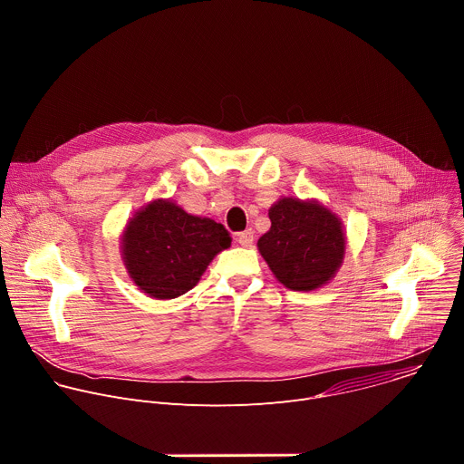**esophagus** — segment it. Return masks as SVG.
Returning <instances> with one entry per match:
<instances>
[{"instance_id":"esophagus-1","label":"esophagus","mask_w":464,"mask_h":464,"mask_svg":"<svg viewBox=\"0 0 464 464\" xmlns=\"http://www.w3.org/2000/svg\"><path fill=\"white\" fill-rule=\"evenodd\" d=\"M237 244L244 246V247H249L253 244V231L251 229H246L242 233L237 235Z\"/></svg>"}]
</instances>
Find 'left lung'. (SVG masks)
Here are the masks:
<instances>
[{
    "label": "left lung",
    "mask_w": 464,
    "mask_h": 464,
    "mask_svg": "<svg viewBox=\"0 0 464 464\" xmlns=\"http://www.w3.org/2000/svg\"><path fill=\"white\" fill-rule=\"evenodd\" d=\"M272 227L256 246L281 285L294 292L321 288L345 256L342 220L317 200L281 198L270 208Z\"/></svg>",
    "instance_id": "obj_1"
}]
</instances>
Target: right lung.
<instances>
[{
	"mask_svg": "<svg viewBox=\"0 0 464 464\" xmlns=\"http://www.w3.org/2000/svg\"><path fill=\"white\" fill-rule=\"evenodd\" d=\"M231 246L222 224L154 200L130 218L121 253L130 279L154 299H174L200 281L209 262Z\"/></svg>",
	"mask_w": 464,
	"mask_h": 464,
	"instance_id": "1",
	"label": "right lung"
}]
</instances>
